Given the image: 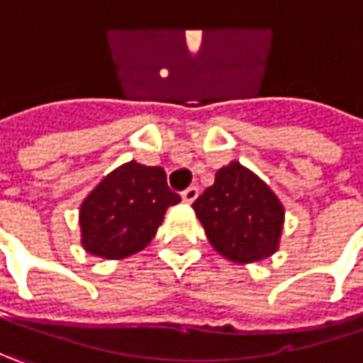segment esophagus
Segmentation results:
<instances>
[{
	"instance_id": "obj_1",
	"label": "esophagus",
	"mask_w": 363,
	"mask_h": 363,
	"mask_svg": "<svg viewBox=\"0 0 363 363\" xmlns=\"http://www.w3.org/2000/svg\"><path fill=\"white\" fill-rule=\"evenodd\" d=\"M181 197H182V201L186 203V205H191V203L199 197V189H197V186H189V189H184V191H182Z\"/></svg>"
}]
</instances>
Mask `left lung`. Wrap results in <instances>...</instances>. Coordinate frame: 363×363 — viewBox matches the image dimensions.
I'll list each match as a JSON object with an SVG mask.
<instances>
[{
	"instance_id": "8db88e82",
	"label": "left lung",
	"mask_w": 363,
	"mask_h": 363,
	"mask_svg": "<svg viewBox=\"0 0 363 363\" xmlns=\"http://www.w3.org/2000/svg\"><path fill=\"white\" fill-rule=\"evenodd\" d=\"M193 209L209 245L232 263H257L275 255L284 230V205L252 170L230 162L216 172Z\"/></svg>"
}]
</instances>
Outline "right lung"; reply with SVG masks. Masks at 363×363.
Returning <instances> with one entry per match:
<instances>
[{"label":"right lung","instance_id":"1","mask_svg":"<svg viewBox=\"0 0 363 363\" xmlns=\"http://www.w3.org/2000/svg\"><path fill=\"white\" fill-rule=\"evenodd\" d=\"M179 201L181 197L168 189L164 168L127 162L82 201V246L94 257L127 259L152 242L166 209Z\"/></svg>","mask_w":363,"mask_h":363}]
</instances>
